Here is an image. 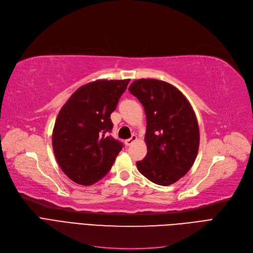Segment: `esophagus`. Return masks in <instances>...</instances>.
I'll return each mask as SVG.
<instances>
[{
    "instance_id": "34e87169",
    "label": "esophagus",
    "mask_w": 253,
    "mask_h": 253,
    "mask_svg": "<svg viewBox=\"0 0 253 253\" xmlns=\"http://www.w3.org/2000/svg\"><path fill=\"white\" fill-rule=\"evenodd\" d=\"M136 140H137V136H136V135H133V136L130 137V138L126 139V140L125 141V143H126V146H129L130 144H132L133 142H135Z\"/></svg>"
}]
</instances>
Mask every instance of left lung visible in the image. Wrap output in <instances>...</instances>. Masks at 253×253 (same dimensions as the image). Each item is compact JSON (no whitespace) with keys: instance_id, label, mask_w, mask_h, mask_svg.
Segmentation results:
<instances>
[{"instance_id":"obj_1","label":"left lung","mask_w":253,"mask_h":253,"mask_svg":"<svg viewBox=\"0 0 253 253\" xmlns=\"http://www.w3.org/2000/svg\"><path fill=\"white\" fill-rule=\"evenodd\" d=\"M128 91L137 97L146 115L147 154L137 169L150 181L168 186L193 167L200 133L195 112L176 86L158 80H137Z\"/></svg>"}]
</instances>
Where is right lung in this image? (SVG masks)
Returning a JSON list of instances; mask_svg holds the SVG:
<instances>
[{
    "label": "right lung",
    "instance_id": "right-lung-1",
    "mask_svg": "<svg viewBox=\"0 0 253 253\" xmlns=\"http://www.w3.org/2000/svg\"><path fill=\"white\" fill-rule=\"evenodd\" d=\"M129 80H99L78 88L60 109L52 134L57 163L81 185H92L107 175L124 144L108 136L111 113Z\"/></svg>",
    "mask_w": 253,
    "mask_h": 253
}]
</instances>
